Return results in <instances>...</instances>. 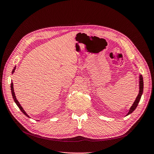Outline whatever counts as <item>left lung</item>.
<instances>
[{
	"label": "left lung",
	"mask_w": 154,
	"mask_h": 154,
	"mask_svg": "<svg viewBox=\"0 0 154 154\" xmlns=\"http://www.w3.org/2000/svg\"><path fill=\"white\" fill-rule=\"evenodd\" d=\"M143 79L142 76L140 75V77H139V80H140V81H139V94L137 96L136 99V100H135L134 103H133L132 106L130 107V110H129V112H128L127 116L129 115L130 114H131L132 112L136 109V107L138 105L139 100H140V99H141V95H142L143 92Z\"/></svg>",
	"instance_id": "obj_1"
}]
</instances>
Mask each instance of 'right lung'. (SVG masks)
<instances>
[{
  "label": "right lung",
  "instance_id": "right-lung-1",
  "mask_svg": "<svg viewBox=\"0 0 154 154\" xmlns=\"http://www.w3.org/2000/svg\"><path fill=\"white\" fill-rule=\"evenodd\" d=\"M15 67H14V69H13V70L12 71V73H13L14 72V71H15ZM11 94H12V96H13V100H14V101H15V103L17 104V105L18 106V108H19L20 109V110L22 112H23V114H24V115H26L27 117H29V116L27 114V113L24 110V109H23V108L22 107V106L20 105V103H19V102L18 101V100H17V98H16V96H15V92H14V89H13V82H11Z\"/></svg>",
  "mask_w": 154,
  "mask_h": 154
}]
</instances>
